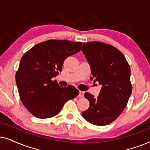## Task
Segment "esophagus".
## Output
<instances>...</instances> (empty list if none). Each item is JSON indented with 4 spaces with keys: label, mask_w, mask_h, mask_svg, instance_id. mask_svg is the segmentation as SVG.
Segmentation results:
<instances>
[{
    "label": "esophagus",
    "mask_w": 150,
    "mask_h": 150,
    "mask_svg": "<svg viewBox=\"0 0 150 150\" xmlns=\"http://www.w3.org/2000/svg\"><path fill=\"white\" fill-rule=\"evenodd\" d=\"M83 96H84V92L83 91H79V97H83Z\"/></svg>",
    "instance_id": "obj_1"
}]
</instances>
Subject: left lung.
I'll list each match as a JSON object with an SVG mask.
<instances>
[{"mask_svg": "<svg viewBox=\"0 0 150 150\" xmlns=\"http://www.w3.org/2000/svg\"><path fill=\"white\" fill-rule=\"evenodd\" d=\"M81 51L91 67V79L101 85L97 97L85 93L90 106L82 116L92 124L108 125L123 112L131 95L130 67L123 53L108 44L83 43Z\"/></svg>", "mask_w": 150, "mask_h": 150, "instance_id": "1", "label": "left lung"}]
</instances>
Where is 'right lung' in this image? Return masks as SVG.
Wrapping results in <instances>:
<instances>
[{
  "label": "right lung",
  "mask_w": 150,
  "mask_h": 150,
  "mask_svg": "<svg viewBox=\"0 0 150 150\" xmlns=\"http://www.w3.org/2000/svg\"><path fill=\"white\" fill-rule=\"evenodd\" d=\"M81 49L80 42L50 40L35 45L22 57L16 81L22 103L35 117L55 116L67 101L79 95L73 86L62 87L52 78L62 71L65 59Z\"/></svg>",
  "instance_id": "right-lung-1"
}]
</instances>
